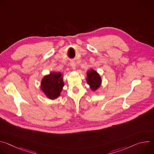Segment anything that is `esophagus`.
I'll list each match as a JSON object with an SVG mask.
<instances>
[{
	"label": "esophagus",
	"instance_id": "1",
	"mask_svg": "<svg viewBox=\"0 0 154 154\" xmlns=\"http://www.w3.org/2000/svg\"><path fill=\"white\" fill-rule=\"evenodd\" d=\"M71 66L72 67V69H74V70H75L76 69V63L75 61H72L71 62Z\"/></svg>",
	"mask_w": 154,
	"mask_h": 154
}]
</instances>
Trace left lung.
Segmentation results:
<instances>
[{"label": "left lung", "mask_w": 154, "mask_h": 154, "mask_svg": "<svg viewBox=\"0 0 154 154\" xmlns=\"http://www.w3.org/2000/svg\"><path fill=\"white\" fill-rule=\"evenodd\" d=\"M86 80L87 84L90 86V88L92 91H96L97 90L102 84V79L99 74L91 68L86 72Z\"/></svg>", "instance_id": "8db88e82"}]
</instances>
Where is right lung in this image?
<instances>
[{"label": "right lung", "instance_id": "right-lung-1", "mask_svg": "<svg viewBox=\"0 0 154 154\" xmlns=\"http://www.w3.org/2000/svg\"><path fill=\"white\" fill-rule=\"evenodd\" d=\"M64 86L63 73L51 72L42 79L40 90L48 99L54 100L60 96Z\"/></svg>", "mask_w": 154, "mask_h": 154}]
</instances>
